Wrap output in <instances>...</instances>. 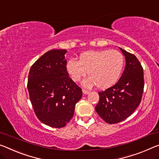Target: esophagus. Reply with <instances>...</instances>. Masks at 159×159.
I'll return each instance as SVG.
<instances>
[{
	"label": "esophagus",
	"instance_id": "34e87169",
	"mask_svg": "<svg viewBox=\"0 0 159 159\" xmlns=\"http://www.w3.org/2000/svg\"><path fill=\"white\" fill-rule=\"evenodd\" d=\"M83 93H84V94H89V93H90V90L83 89Z\"/></svg>",
	"mask_w": 159,
	"mask_h": 159
}]
</instances>
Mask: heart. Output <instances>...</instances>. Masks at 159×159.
<instances>
[{
    "mask_svg": "<svg viewBox=\"0 0 159 159\" xmlns=\"http://www.w3.org/2000/svg\"><path fill=\"white\" fill-rule=\"evenodd\" d=\"M125 64V58L120 52L115 49L87 52L80 55L79 60L70 59L66 70L71 79L78 82L88 74L84 84H93L100 89H107L114 85L121 75Z\"/></svg>",
    "mask_w": 159,
    "mask_h": 159,
    "instance_id": "obj_1",
    "label": "heart"
}]
</instances>
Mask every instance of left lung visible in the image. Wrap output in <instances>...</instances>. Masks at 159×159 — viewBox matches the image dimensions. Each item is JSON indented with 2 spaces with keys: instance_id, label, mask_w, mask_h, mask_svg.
Returning <instances> with one entry per match:
<instances>
[{
  "instance_id": "left-lung-1",
  "label": "left lung",
  "mask_w": 159,
  "mask_h": 159,
  "mask_svg": "<svg viewBox=\"0 0 159 159\" xmlns=\"http://www.w3.org/2000/svg\"><path fill=\"white\" fill-rule=\"evenodd\" d=\"M125 56L126 66L117 83L98 92L100 99L95 109L108 124H116L127 119L142 100L144 79L142 64L134 54L121 49Z\"/></svg>"
}]
</instances>
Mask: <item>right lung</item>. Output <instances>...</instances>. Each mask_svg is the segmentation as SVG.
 Masks as SVG:
<instances>
[{
  "label": "right lung",
  "mask_w": 159,
  "mask_h": 159,
  "mask_svg": "<svg viewBox=\"0 0 159 159\" xmlns=\"http://www.w3.org/2000/svg\"><path fill=\"white\" fill-rule=\"evenodd\" d=\"M65 49L45 53L30 68L27 89L37 118L49 127L61 128L74 116L82 89L69 76Z\"/></svg>",
  "instance_id": "add662e5"
}]
</instances>
